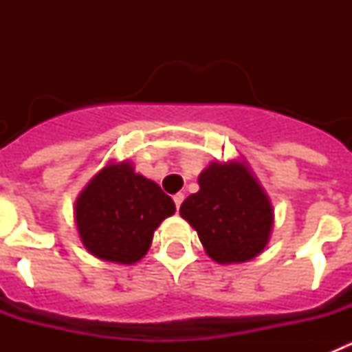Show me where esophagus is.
Here are the masks:
<instances>
[{"label": "esophagus", "mask_w": 352, "mask_h": 352, "mask_svg": "<svg viewBox=\"0 0 352 352\" xmlns=\"http://www.w3.org/2000/svg\"><path fill=\"white\" fill-rule=\"evenodd\" d=\"M183 199H185V194H182V192H178V194L174 195V203H176V208L179 210V206H182Z\"/></svg>", "instance_id": "obj_1"}]
</instances>
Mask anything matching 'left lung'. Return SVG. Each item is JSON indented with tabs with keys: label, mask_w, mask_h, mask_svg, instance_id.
<instances>
[{
	"label": "left lung",
	"mask_w": 352,
	"mask_h": 352,
	"mask_svg": "<svg viewBox=\"0 0 352 352\" xmlns=\"http://www.w3.org/2000/svg\"><path fill=\"white\" fill-rule=\"evenodd\" d=\"M179 214L220 264L254 259L272 234V203L245 162H211L199 174V192L183 201Z\"/></svg>",
	"instance_id": "left-lung-1"
}]
</instances>
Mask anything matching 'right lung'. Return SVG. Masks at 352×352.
<instances>
[{
  "instance_id": "1",
  "label": "right lung",
  "mask_w": 352,
  "mask_h": 352,
  "mask_svg": "<svg viewBox=\"0 0 352 352\" xmlns=\"http://www.w3.org/2000/svg\"><path fill=\"white\" fill-rule=\"evenodd\" d=\"M176 211L160 186L133 173L130 162L109 164L76 201L80 241L98 259L133 264L144 257L162 220Z\"/></svg>"
}]
</instances>
